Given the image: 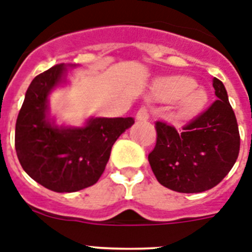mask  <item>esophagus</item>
Returning a JSON list of instances; mask_svg holds the SVG:
<instances>
[{
  "label": "esophagus",
  "mask_w": 252,
  "mask_h": 252,
  "mask_svg": "<svg viewBox=\"0 0 252 252\" xmlns=\"http://www.w3.org/2000/svg\"><path fill=\"white\" fill-rule=\"evenodd\" d=\"M136 119L139 120V121H146V120H149V110L146 107H141V108L137 111Z\"/></svg>",
  "instance_id": "34e87169"
}]
</instances>
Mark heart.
Wrapping results in <instances>:
<instances>
[{"mask_svg": "<svg viewBox=\"0 0 252 252\" xmlns=\"http://www.w3.org/2000/svg\"><path fill=\"white\" fill-rule=\"evenodd\" d=\"M151 93L160 101H175L174 116L178 120H188L198 115L206 106L208 94L198 87L193 78L168 77L154 83Z\"/></svg>", "mask_w": 252, "mask_h": 252, "instance_id": "1", "label": "heart"}]
</instances>
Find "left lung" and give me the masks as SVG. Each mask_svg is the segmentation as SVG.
Masks as SVG:
<instances>
[{"label":"left lung","mask_w":252,"mask_h":252,"mask_svg":"<svg viewBox=\"0 0 252 252\" xmlns=\"http://www.w3.org/2000/svg\"><path fill=\"white\" fill-rule=\"evenodd\" d=\"M213 88L217 99L182 132L157 122V145L149 162L158 182L171 190L201 193L213 188L239 157V126L227 91L217 78Z\"/></svg>","instance_id":"8db88e82"}]
</instances>
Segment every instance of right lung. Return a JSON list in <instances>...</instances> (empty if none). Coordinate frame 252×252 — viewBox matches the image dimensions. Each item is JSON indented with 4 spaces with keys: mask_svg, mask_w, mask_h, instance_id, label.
Returning <instances> with one entry per match:
<instances>
[{
    "mask_svg": "<svg viewBox=\"0 0 252 252\" xmlns=\"http://www.w3.org/2000/svg\"><path fill=\"white\" fill-rule=\"evenodd\" d=\"M58 64L36 75L26 91L16 121L15 149L22 169L35 182L58 193H72L98 182L113 144L135 122L132 117H90L83 126L57 125L49 95L68 83Z\"/></svg>",
    "mask_w": 252,
    "mask_h": 252,
    "instance_id": "right-lung-1",
    "label": "right lung"
}]
</instances>
